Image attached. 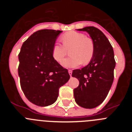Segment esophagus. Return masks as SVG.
<instances>
[{"mask_svg": "<svg viewBox=\"0 0 132 132\" xmlns=\"http://www.w3.org/2000/svg\"><path fill=\"white\" fill-rule=\"evenodd\" d=\"M68 72H69V74L70 77H71V75H72V70H69Z\"/></svg>", "mask_w": 132, "mask_h": 132, "instance_id": "1", "label": "esophagus"}]
</instances>
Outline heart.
<instances>
[{
	"label": "heart",
	"mask_w": 132,
	"mask_h": 132,
	"mask_svg": "<svg viewBox=\"0 0 132 132\" xmlns=\"http://www.w3.org/2000/svg\"><path fill=\"white\" fill-rule=\"evenodd\" d=\"M63 46L59 43L53 45L52 57L57 62H61L69 50L71 57L64 59L61 65L67 68L77 67L82 63L88 64L94 55V44L91 39L86 38V36L77 31H71L62 36Z\"/></svg>",
	"instance_id": "heart-1"
}]
</instances>
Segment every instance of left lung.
<instances>
[{"mask_svg":"<svg viewBox=\"0 0 132 132\" xmlns=\"http://www.w3.org/2000/svg\"><path fill=\"white\" fill-rule=\"evenodd\" d=\"M77 30L90 35L94 52L86 67L73 71L72 77L79 80V87L73 90L74 97L78 105L90 109L100 105L108 95L114 80L116 62L111 44L101 30L93 26Z\"/></svg>","mask_w":132,"mask_h":132,"instance_id":"left-lung-1","label":"left lung"}]
</instances>
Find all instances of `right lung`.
I'll list each match as a JSON object with an SVG mask.
<instances>
[{
    "label": "right lung",
    "mask_w": 132,
    "mask_h": 132,
    "mask_svg": "<svg viewBox=\"0 0 132 132\" xmlns=\"http://www.w3.org/2000/svg\"><path fill=\"white\" fill-rule=\"evenodd\" d=\"M60 30H42L23 43L18 55V75L26 97L39 106L54 103L59 88L69 79L68 71L52 57V48Z\"/></svg>",
    "instance_id": "right-lung-1"
}]
</instances>
